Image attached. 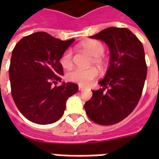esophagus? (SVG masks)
Returning <instances> with one entry per match:
<instances>
[{
	"label": "esophagus",
	"mask_w": 159,
	"mask_h": 159,
	"mask_svg": "<svg viewBox=\"0 0 159 159\" xmlns=\"http://www.w3.org/2000/svg\"><path fill=\"white\" fill-rule=\"evenodd\" d=\"M78 89H79V91L81 92V91H83V90H84V87H82V86H80V85H79V87H78Z\"/></svg>",
	"instance_id": "esophagus-1"
}]
</instances>
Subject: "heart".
<instances>
[{"mask_svg":"<svg viewBox=\"0 0 159 159\" xmlns=\"http://www.w3.org/2000/svg\"><path fill=\"white\" fill-rule=\"evenodd\" d=\"M82 48L87 53L92 56V63L102 67L105 64V60L102 55L104 53L105 47L102 42L98 40H89L82 43ZM60 63L64 68H70L73 63V55L72 49H67L60 57ZM99 72L95 67H89L87 69L75 68L67 74L68 81L75 82L82 87L89 86L95 78H97Z\"/></svg>","mask_w":159,"mask_h":159,"instance_id":"heart-1","label":"heart"}]
</instances>
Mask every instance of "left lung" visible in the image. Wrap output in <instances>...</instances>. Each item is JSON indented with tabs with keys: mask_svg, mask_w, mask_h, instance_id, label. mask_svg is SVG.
Wrapping results in <instances>:
<instances>
[{
	"mask_svg": "<svg viewBox=\"0 0 159 159\" xmlns=\"http://www.w3.org/2000/svg\"><path fill=\"white\" fill-rule=\"evenodd\" d=\"M92 39L104 41L110 50V65L102 87L92 91L85 103L86 113L92 121L111 125L126 118L140 99L147 76L143 44L126 28L109 27Z\"/></svg>",
	"mask_w": 159,
	"mask_h": 159,
	"instance_id": "8db88e82",
	"label": "left lung"
}]
</instances>
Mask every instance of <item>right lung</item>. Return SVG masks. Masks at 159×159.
Instances as JSON below:
<instances>
[{"mask_svg": "<svg viewBox=\"0 0 159 159\" xmlns=\"http://www.w3.org/2000/svg\"><path fill=\"white\" fill-rule=\"evenodd\" d=\"M62 41L45 32L25 36L15 46L9 77L11 95L18 110L34 123L48 125L58 120L66 102L78 91V85L61 82L60 57L74 42Z\"/></svg>", "mask_w": 159, "mask_h": 159, "instance_id": "right-lung-1", "label": "right lung"}]
</instances>
